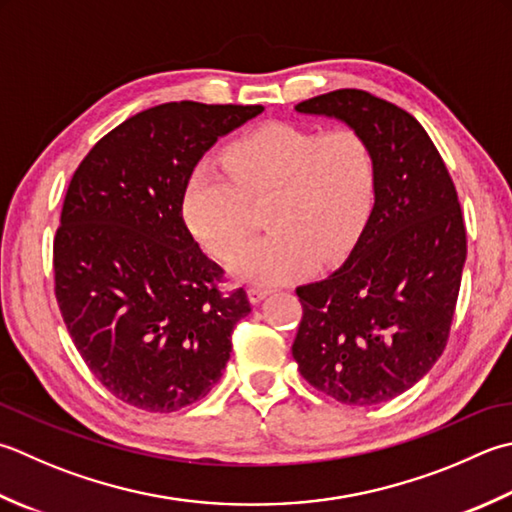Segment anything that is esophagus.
Here are the masks:
<instances>
[{"mask_svg": "<svg viewBox=\"0 0 512 512\" xmlns=\"http://www.w3.org/2000/svg\"><path fill=\"white\" fill-rule=\"evenodd\" d=\"M246 293H248L250 304H259V302H262V299H266L270 295V290L262 288V286H250Z\"/></svg>", "mask_w": 512, "mask_h": 512, "instance_id": "34e87169", "label": "esophagus"}]
</instances>
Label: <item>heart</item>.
<instances>
[{
	"instance_id": "obj_1",
	"label": "heart",
	"mask_w": 512,
	"mask_h": 512,
	"mask_svg": "<svg viewBox=\"0 0 512 512\" xmlns=\"http://www.w3.org/2000/svg\"><path fill=\"white\" fill-rule=\"evenodd\" d=\"M375 182L373 150L355 130L277 122L239 137L224 164L204 159L190 170L182 215L197 242L226 259L248 235L250 204L270 197V233L239 248L228 268L244 282L275 286L355 248L373 213Z\"/></svg>"
}]
</instances>
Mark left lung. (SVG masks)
<instances>
[{
  "label": "left lung",
  "instance_id": "8db88e82",
  "mask_svg": "<svg viewBox=\"0 0 512 512\" xmlns=\"http://www.w3.org/2000/svg\"><path fill=\"white\" fill-rule=\"evenodd\" d=\"M337 119L375 157V206L346 262L297 288L293 357L310 386L348 406L406 393L444 353L466 262L457 190L424 126L366 90L295 106Z\"/></svg>",
  "mask_w": 512,
  "mask_h": 512
}]
</instances>
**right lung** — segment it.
Masks as SVG:
<instances>
[{"label": "right lung", "instance_id": "right-lung-1", "mask_svg": "<svg viewBox=\"0 0 512 512\" xmlns=\"http://www.w3.org/2000/svg\"><path fill=\"white\" fill-rule=\"evenodd\" d=\"M264 106L170 102L99 139L75 170L53 246L55 295L99 382L148 413L204 399L250 313L182 217L186 179L219 137Z\"/></svg>", "mask_w": 512, "mask_h": 512}]
</instances>
